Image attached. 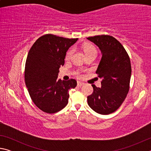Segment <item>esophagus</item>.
I'll use <instances>...</instances> for the list:
<instances>
[{
	"instance_id": "obj_1",
	"label": "esophagus",
	"mask_w": 151,
	"mask_h": 151,
	"mask_svg": "<svg viewBox=\"0 0 151 151\" xmlns=\"http://www.w3.org/2000/svg\"><path fill=\"white\" fill-rule=\"evenodd\" d=\"M83 85H84V83H82V82H80V81L77 82V86H83Z\"/></svg>"
}]
</instances>
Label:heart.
<instances>
[{"mask_svg": "<svg viewBox=\"0 0 151 151\" xmlns=\"http://www.w3.org/2000/svg\"><path fill=\"white\" fill-rule=\"evenodd\" d=\"M83 50H84V52H85V54L86 56L88 55H90L92 54H95L96 55V48L94 47L93 45H91V44H86V45H84L83 46ZM74 53V49L73 48H70L69 50L67 51V52H66V60H70L71 58H72V56ZM78 75V73H76Z\"/></svg>", "mask_w": 151, "mask_h": 151, "instance_id": "b5f03b06", "label": "heart"}]
</instances>
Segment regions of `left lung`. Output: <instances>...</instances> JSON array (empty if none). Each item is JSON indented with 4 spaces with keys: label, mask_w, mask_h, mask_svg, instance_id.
I'll return each mask as SVG.
<instances>
[{
    "label": "left lung",
    "mask_w": 151,
    "mask_h": 151,
    "mask_svg": "<svg viewBox=\"0 0 151 151\" xmlns=\"http://www.w3.org/2000/svg\"><path fill=\"white\" fill-rule=\"evenodd\" d=\"M99 48L102 58L96 73L102 78L101 86L92 85L88 96L89 106L97 113L109 114L118 109L129 91L131 65L129 55L121 42L109 35L88 37Z\"/></svg>",
    "instance_id": "1"
}]
</instances>
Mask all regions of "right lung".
I'll use <instances>...</instances> for the list:
<instances>
[{
    "label": "right lung",
    "mask_w": 151,
    "mask_h": 151,
    "mask_svg": "<svg viewBox=\"0 0 151 151\" xmlns=\"http://www.w3.org/2000/svg\"><path fill=\"white\" fill-rule=\"evenodd\" d=\"M77 40L47 34L30 48L25 64V84L33 103L43 112L52 114L65 108L68 91L76 87L75 79L66 81L57 78L66 51Z\"/></svg>",
    "instance_id": "obj_1"
}]
</instances>
